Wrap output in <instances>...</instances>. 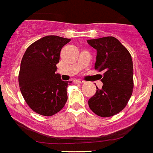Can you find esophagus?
I'll return each mask as SVG.
<instances>
[{
	"label": "esophagus",
	"mask_w": 153,
	"mask_h": 153,
	"mask_svg": "<svg viewBox=\"0 0 153 153\" xmlns=\"http://www.w3.org/2000/svg\"><path fill=\"white\" fill-rule=\"evenodd\" d=\"M76 82H77L78 84H83V83H84V81L83 80V79H77Z\"/></svg>",
	"instance_id": "34e87169"
}]
</instances>
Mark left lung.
<instances>
[{
  "label": "left lung",
  "mask_w": 153,
  "mask_h": 153,
  "mask_svg": "<svg viewBox=\"0 0 153 153\" xmlns=\"http://www.w3.org/2000/svg\"><path fill=\"white\" fill-rule=\"evenodd\" d=\"M97 51L94 69L104 71L102 89L88 100L89 107L102 117L114 116L127 105L133 91V62L119 40L106 36L87 40Z\"/></svg>",
  "instance_id": "left-lung-1"
}]
</instances>
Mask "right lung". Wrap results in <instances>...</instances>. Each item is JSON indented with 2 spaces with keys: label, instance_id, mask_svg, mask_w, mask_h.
<instances>
[{
  "label": "right lung",
  "instance_id": "obj_1",
  "mask_svg": "<svg viewBox=\"0 0 153 153\" xmlns=\"http://www.w3.org/2000/svg\"><path fill=\"white\" fill-rule=\"evenodd\" d=\"M70 39L46 36L28 47L20 65L19 84L26 102L42 116L55 115L67 101L66 88L71 81H63L56 74L60 51Z\"/></svg>",
  "mask_w": 153,
  "mask_h": 153
}]
</instances>
